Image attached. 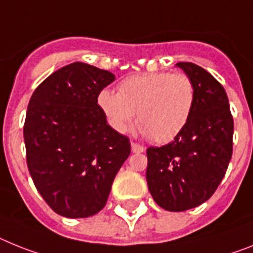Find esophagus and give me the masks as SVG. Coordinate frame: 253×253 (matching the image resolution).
<instances>
[{
	"instance_id": "34e87169",
	"label": "esophagus",
	"mask_w": 253,
	"mask_h": 253,
	"mask_svg": "<svg viewBox=\"0 0 253 253\" xmlns=\"http://www.w3.org/2000/svg\"><path fill=\"white\" fill-rule=\"evenodd\" d=\"M131 150H132V153H144V146H141V145L136 144V142H131Z\"/></svg>"
}]
</instances>
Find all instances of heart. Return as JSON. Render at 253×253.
<instances>
[{
    "instance_id": "b5f03b06",
    "label": "heart",
    "mask_w": 253,
    "mask_h": 253,
    "mask_svg": "<svg viewBox=\"0 0 253 253\" xmlns=\"http://www.w3.org/2000/svg\"><path fill=\"white\" fill-rule=\"evenodd\" d=\"M195 96V85L186 74L154 72L124 79L117 93L103 89L96 102L116 131H127L136 116L140 133L164 144L187 125Z\"/></svg>"
}]
</instances>
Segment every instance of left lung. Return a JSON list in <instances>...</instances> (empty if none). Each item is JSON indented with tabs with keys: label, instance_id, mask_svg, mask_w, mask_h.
I'll use <instances>...</instances> for the list:
<instances>
[{
	"label": "left lung",
	"instance_id": "left-lung-1",
	"mask_svg": "<svg viewBox=\"0 0 253 253\" xmlns=\"http://www.w3.org/2000/svg\"><path fill=\"white\" fill-rule=\"evenodd\" d=\"M195 85L187 125L172 142L149 148L146 181L154 201L184 211L208 201L225 175L233 153V117L221 84L203 67L178 62Z\"/></svg>",
	"mask_w": 253,
	"mask_h": 253
}]
</instances>
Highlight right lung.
I'll return each instance as SVG.
<instances>
[{"label": "right lung", "instance_id": "add662e5", "mask_svg": "<svg viewBox=\"0 0 253 253\" xmlns=\"http://www.w3.org/2000/svg\"><path fill=\"white\" fill-rule=\"evenodd\" d=\"M114 79L95 66L70 63L49 75L28 104V169L45 203L66 218L99 212L131 153L128 137L107 124L96 102Z\"/></svg>", "mask_w": 253, "mask_h": 253}]
</instances>
